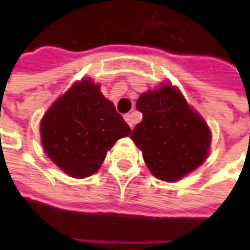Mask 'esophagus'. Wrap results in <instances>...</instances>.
Segmentation results:
<instances>
[{"mask_svg":"<svg viewBox=\"0 0 250 250\" xmlns=\"http://www.w3.org/2000/svg\"><path fill=\"white\" fill-rule=\"evenodd\" d=\"M125 120L128 123V125H130L131 128H134V122H132V118H131L130 114H125Z\"/></svg>","mask_w":250,"mask_h":250,"instance_id":"34e87169","label":"esophagus"}]
</instances>
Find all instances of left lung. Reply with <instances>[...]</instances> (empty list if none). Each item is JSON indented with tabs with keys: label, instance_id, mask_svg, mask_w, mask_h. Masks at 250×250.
<instances>
[{
	"label": "left lung",
	"instance_id": "1",
	"mask_svg": "<svg viewBox=\"0 0 250 250\" xmlns=\"http://www.w3.org/2000/svg\"><path fill=\"white\" fill-rule=\"evenodd\" d=\"M136 108L143 118L131 139L157 178L178 181L204 163L209 152L210 131L178 89L163 85L142 93Z\"/></svg>",
	"mask_w": 250,
	"mask_h": 250
}]
</instances>
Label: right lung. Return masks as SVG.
Returning <instances> with one entry per match:
<instances>
[{
    "mask_svg": "<svg viewBox=\"0 0 250 250\" xmlns=\"http://www.w3.org/2000/svg\"><path fill=\"white\" fill-rule=\"evenodd\" d=\"M131 128L91 80L75 84L41 122L46 155L75 178L96 173L114 143Z\"/></svg>",
    "mask_w": 250,
    "mask_h": 250,
    "instance_id": "obj_1",
    "label": "right lung"
}]
</instances>
